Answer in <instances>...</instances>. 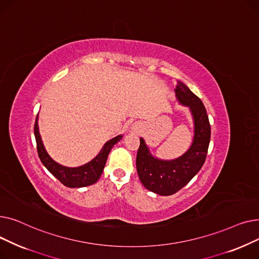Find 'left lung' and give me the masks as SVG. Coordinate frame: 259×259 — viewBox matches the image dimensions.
Returning <instances> with one entry per match:
<instances>
[{
    "instance_id": "obj_1",
    "label": "left lung",
    "mask_w": 259,
    "mask_h": 259,
    "mask_svg": "<svg viewBox=\"0 0 259 259\" xmlns=\"http://www.w3.org/2000/svg\"><path fill=\"white\" fill-rule=\"evenodd\" d=\"M175 95L189 107L194 121V138L191 147L181 157L162 160L154 157L141 139L137 155L139 178L146 189L168 196L176 193L191 181L206 160L211 138V127L206 108L199 98L182 81H178Z\"/></svg>"
}]
</instances>
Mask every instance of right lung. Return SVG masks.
Listing matches in <instances>:
<instances>
[{"label": "right lung", "mask_w": 259, "mask_h": 259, "mask_svg": "<svg viewBox=\"0 0 259 259\" xmlns=\"http://www.w3.org/2000/svg\"><path fill=\"white\" fill-rule=\"evenodd\" d=\"M34 137L36 141L38 157L40 161L43 162V165L47 168V170L54 176V178H57L64 186L68 188H80L93 185L99 181L106 165V160L109 155V152H110L112 147L119 140H121L122 135H117V137L113 138L112 140L108 141L102 148L100 153L91 161L76 168L62 166L49 156L43 145L42 139H40L37 125V116L35 118L34 124Z\"/></svg>", "instance_id": "1"}]
</instances>
